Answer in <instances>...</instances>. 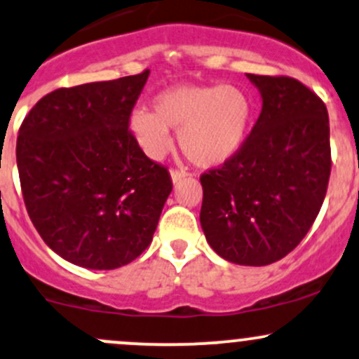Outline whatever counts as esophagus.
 Wrapping results in <instances>:
<instances>
[{
  "label": "esophagus",
  "mask_w": 359,
  "mask_h": 359,
  "mask_svg": "<svg viewBox=\"0 0 359 359\" xmlns=\"http://www.w3.org/2000/svg\"><path fill=\"white\" fill-rule=\"evenodd\" d=\"M170 175H172L173 182H179V180H182L184 177H187V172L186 170H179V168H172Z\"/></svg>",
  "instance_id": "34e87169"
}]
</instances>
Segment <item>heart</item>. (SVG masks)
<instances>
[{"instance_id": "b5f03b06", "label": "heart", "mask_w": 359, "mask_h": 359, "mask_svg": "<svg viewBox=\"0 0 359 359\" xmlns=\"http://www.w3.org/2000/svg\"><path fill=\"white\" fill-rule=\"evenodd\" d=\"M250 119V98L237 86L187 85L158 93L153 112L135 110L129 128L149 158L167 155L173 129L179 131V144L189 160L212 167L237 153Z\"/></svg>"}]
</instances>
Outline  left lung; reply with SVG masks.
I'll list each match as a JSON object with an SVG mask.
<instances>
[{
    "mask_svg": "<svg viewBox=\"0 0 359 359\" xmlns=\"http://www.w3.org/2000/svg\"><path fill=\"white\" fill-rule=\"evenodd\" d=\"M262 110L233 156L199 177L201 226L218 255L267 266L309 233L330 177L329 116L322 98L290 76L247 74Z\"/></svg>",
    "mask_w": 359,
    "mask_h": 359,
    "instance_id": "obj_1",
    "label": "left lung"
}]
</instances>
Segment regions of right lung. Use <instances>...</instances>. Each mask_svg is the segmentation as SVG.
<instances>
[{
	"mask_svg": "<svg viewBox=\"0 0 359 359\" xmlns=\"http://www.w3.org/2000/svg\"><path fill=\"white\" fill-rule=\"evenodd\" d=\"M149 71L57 88L18 131L23 203L56 254L86 269H117L151 243L172 192L167 167L129 129Z\"/></svg>",
	"mask_w": 359,
	"mask_h": 359,
	"instance_id": "add662e5",
	"label": "right lung"
}]
</instances>
